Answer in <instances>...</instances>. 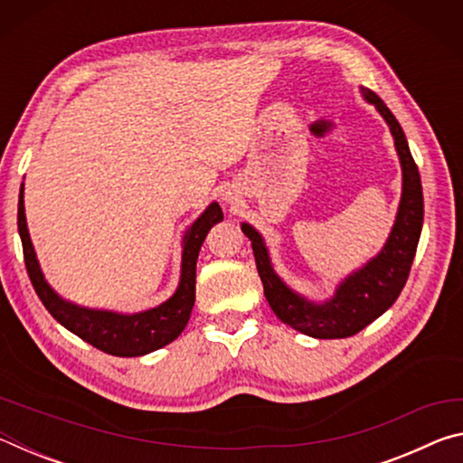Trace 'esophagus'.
Here are the masks:
<instances>
[{
  "instance_id": "34e87169",
  "label": "esophagus",
  "mask_w": 463,
  "mask_h": 463,
  "mask_svg": "<svg viewBox=\"0 0 463 463\" xmlns=\"http://www.w3.org/2000/svg\"><path fill=\"white\" fill-rule=\"evenodd\" d=\"M226 202H229V203H234V198H231V195H229V198H224Z\"/></svg>"
}]
</instances>
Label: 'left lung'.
<instances>
[{
	"instance_id": "1",
	"label": "left lung",
	"mask_w": 463,
	"mask_h": 463,
	"mask_svg": "<svg viewBox=\"0 0 463 463\" xmlns=\"http://www.w3.org/2000/svg\"><path fill=\"white\" fill-rule=\"evenodd\" d=\"M359 91L367 104H372L386 120L402 169V194L396 221L380 253L372 257L364 268L339 281L331 298L315 302L298 294L278 276L261 232L249 222L241 224V231L247 234L253 247L257 271L263 281V294L271 310L281 323L315 339H345L355 335L396 302L409 279L422 231L420 175L401 124L372 90L362 88Z\"/></svg>"
}]
</instances>
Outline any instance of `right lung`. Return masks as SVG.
Returning <instances> with one entry per match:
<instances>
[{"instance_id": "obj_1", "label": "right lung", "mask_w": 463, "mask_h": 463, "mask_svg": "<svg viewBox=\"0 0 463 463\" xmlns=\"http://www.w3.org/2000/svg\"><path fill=\"white\" fill-rule=\"evenodd\" d=\"M222 218V208L218 206V202H213L187 226L182 239V273H179V284L174 296L155 308L124 315V312L80 307V304L69 302L54 292L44 278L41 263L36 260L34 245L30 241L24 210V184L20 187L18 200V232L22 249H24V263L30 281H33L44 308L67 331L81 336L85 343L93 345L104 354L116 357H140L153 354V351L165 347L182 335L195 302V261H198L202 242L206 239L208 231Z\"/></svg>"}]
</instances>
